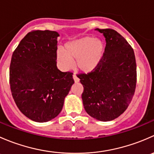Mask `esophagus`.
I'll return each instance as SVG.
<instances>
[{"label":"esophagus","mask_w":154,"mask_h":154,"mask_svg":"<svg viewBox=\"0 0 154 154\" xmlns=\"http://www.w3.org/2000/svg\"><path fill=\"white\" fill-rule=\"evenodd\" d=\"M73 79H74V82H75V83H78V82L80 81V79H79L78 77H77V75H76L75 74L73 75Z\"/></svg>","instance_id":"obj_1"}]
</instances>
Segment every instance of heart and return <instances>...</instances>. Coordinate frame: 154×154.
<instances>
[{
  "instance_id": "b5f03b06",
  "label": "heart",
  "mask_w": 154,
  "mask_h": 154,
  "mask_svg": "<svg viewBox=\"0 0 154 154\" xmlns=\"http://www.w3.org/2000/svg\"><path fill=\"white\" fill-rule=\"evenodd\" d=\"M104 51L101 41L86 36L66 43L63 51H57V57L60 66L64 70L71 69L73 62L75 61L79 71L88 74L98 67Z\"/></svg>"
}]
</instances>
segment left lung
<instances>
[{
    "mask_svg": "<svg viewBox=\"0 0 154 154\" xmlns=\"http://www.w3.org/2000/svg\"><path fill=\"white\" fill-rule=\"evenodd\" d=\"M106 39L104 54L96 70L77 77L83 84V106L91 117L109 122L128 107L136 86L133 49L122 35L112 29H95Z\"/></svg>",
    "mask_w": 154,
    "mask_h": 154,
    "instance_id": "obj_1",
    "label": "left lung"
}]
</instances>
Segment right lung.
<instances>
[{
  "mask_svg": "<svg viewBox=\"0 0 154 154\" xmlns=\"http://www.w3.org/2000/svg\"><path fill=\"white\" fill-rule=\"evenodd\" d=\"M56 31L29 32L13 52L10 67L12 97L20 111L36 122H47L62 111L74 84L73 73L57 66Z\"/></svg>",
  "mask_w": 154,
  "mask_h": 154,
  "instance_id": "obj_1",
  "label": "right lung"
}]
</instances>
